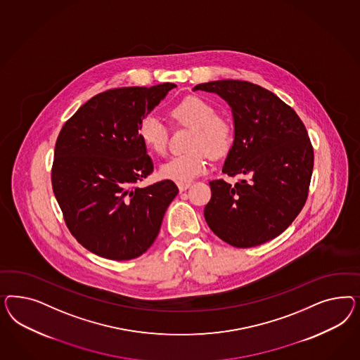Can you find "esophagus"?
<instances>
[{
	"instance_id": "obj_1",
	"label": "esophagus",
	"mask_w": 360,
	"mask_h": 360,
	"mask_svg": "<svg viewBox=\"0 0 360 360\" xmlns=\"http://www.w3.org/2000/svg\"><path fill=\"white\" fill-rule=\"evenodd\" d=\"M176 186H178L179 191H186L191 186V182H179V184H176Z\"/></svg>"
}]
</instances>
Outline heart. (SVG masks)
<instances>
[{"mask_svg": "<svg viewBox=\"0 0 360 360\" xmlns=\"http://www.w3.org/2000/svg\"><path fill=\"white\" fill-rule=\"evenodd\" d=\"M175 125L191 127L190 152L169 158L160 167L165 179L190 182L207 172L208 154L219 160L229 154L235 141L233 124L218 115L217 108L207 100L188 96L170 109ZM139 136L149 152L162 155L167 148L169 127L155 115H146L139 125Z\"/></svg>", "mask_w": 360, "mask_h": 360, "instance_id": "heart-1", "label": "heart"}]
</instances>
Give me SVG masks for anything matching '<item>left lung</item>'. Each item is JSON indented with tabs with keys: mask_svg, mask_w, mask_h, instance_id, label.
<instances>
[{
	"mask_svg": "<svg viewBox=\"0 0 360 360\" xmlns=\"http://www.w3.org/2000/svg\"><path fill=\"white\" fill-rule=\"evenodd\" d=\"M193 91L218 94L232 108L235 141L223 173L245 175L235 186L211 181L205 219L229 245L251 248L281 235L305 206L314 150L295 109L244 80H217Z\"/></svg>",
	"mask_w": 360,
	"mask_h": 360,
	"instance_id": "8db88e82",
	"label": "left lung"
}]
</instances>
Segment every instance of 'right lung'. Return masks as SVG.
Listing matches in <instances>:
<instances>
[{
    "mask_svg": "<svg viewBox=\"0 0 360 360\" xmlns=\"http://www.w3.org/2000/svg\"><path fill=\"white\" fill-rule=\"evenodd\" d=\"M176 87L108 89L65 121L55 143L51 184L65 226L88 251L131 260L150 248L178 194L173 181L137 184L153 173L140 121Z\"/></svg>",
    "mask_w": 360,
    "mask_h": 360,
    "instance_id": "right-lung-1",
    "label": "right lung"
}]
</instances>
